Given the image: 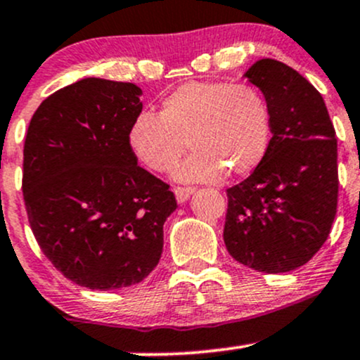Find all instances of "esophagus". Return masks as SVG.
Masks as SVG:
<instances>
[{
	"mask_svg": "<svg viewBox=\"0 0 360 360\" xmlns=\"http://www.w3.org/2000/svg\"><path fill=\"white\" fill-rule=\"evenodd\" d=\"M173 192H175L176 202L184 204L185 200L188 199V197L194 194L195 188H192V187H175V188H173Z\"/></svg>",
	"mask_w": 360,
	"mask_h": 360,
	"instance_id": "34e87169",
	"label": "esophagus"
}]
</instances>
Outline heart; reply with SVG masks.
Wrapping results in <instances>:
<instances>
[{
  "label": "heart",
  "instance_id": "obj_1",
  "mask_svg": "<svg viewBox=\"0 0 360 360\" xmlns=\"http://www.w3.org/2000/svg\"><path fill=\"white\" fill-rule=\"evenodd\" d=\"M271 118L264 98L247 84L188 82L161 101L156 115L134 120L127 142L150 172H166L185 150L194 153L172 169L180 181H214L228 172H254L268 153Z\"/></svg>",
  "mask_w": 360,
  "mask_h": 360
}]
</instances>
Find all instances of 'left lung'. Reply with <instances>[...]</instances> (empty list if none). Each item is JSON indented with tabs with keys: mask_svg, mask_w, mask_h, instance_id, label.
I'll use <instances>...</instances> for the list:
<instances>
[{
	"mask_svg": "<svg viewBox=\"0 0 360 360\" xmlns=\"http://www.w3.org/2000/svg\"><path fill=\"white\" fill-rule=\"evenodd\" d=\"M264 96L271 141L261 165L228 188L230 256L262 273L300 268L326 242L338 202L336 137L318 89L281 61L243 73Z\"/></svg>",
	"mask_w": 360,
	"mask_h": 360,
	"instance_id": "1",
	"label": "left lung"
}]
</instances>
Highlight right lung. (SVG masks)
Listing matches in <instances>:
<instances>
[{
	"instance_id": "add662e5",
	"label": "right lung",
	"mask_w": 360,
	"mask_h": 360,
	"mask_svg": "<svg viewBox=\"0 0 360 360\" xmlns=\"http://www.w3.org/2000/svg\"><path fill=\"white\" fill-rule=\"evenodd\" d=\"M141 96L135 84L87 77L46 98L29 123L22 191L30 228L80 287L141 283L163 252L176 200L127 142Z\"/></svg>"
}]
</instances>
